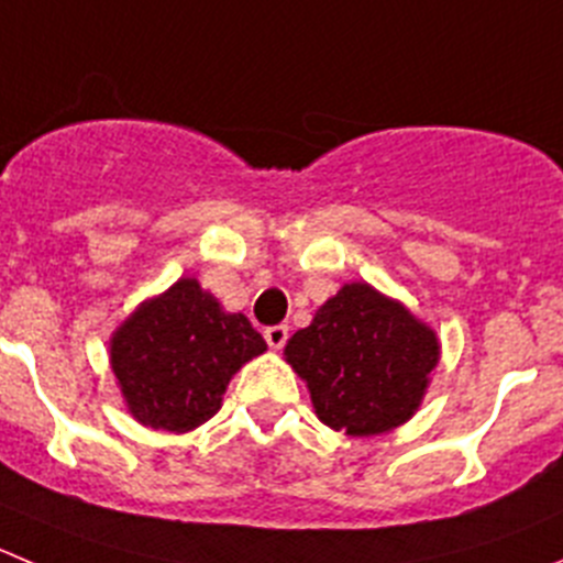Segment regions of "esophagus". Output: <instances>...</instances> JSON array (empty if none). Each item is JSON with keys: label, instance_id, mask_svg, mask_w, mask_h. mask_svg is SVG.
<instances>
[{"label": "esophagus", "instance_id": "esophagus-1", "mask_svg": "<svg viewBox=\"0 0 563 563\" xmlns=\"http://www.w3.org/2000/svg\"><path fill=\"white\" fill-rule=\"evenodd\" d=\"M287 336H290V329H287V325H267L265 329V340L273 351H282L287 342Z\"/></svg>", "mask_w": 563, "mask_h": 563}]
</instances>
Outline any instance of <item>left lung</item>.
Masks as SVG:
<instances>
[{
    "label": "left lung",
    "instance_id": "1",
    "mask_svg": "<svg viewBox=\"0 0 563 563\" xmlns=\"http://www.w3.org/2000/svg\"><path fill=\"white\" fill-rule=\"evenodd\" d=\"M439 353L437 331L367 282L342 285L285 345L318 420L347 437H378L409 422Z\"/></svg>",
    "mask_w": 563,
    "mask_h": 563
}]
</instances>
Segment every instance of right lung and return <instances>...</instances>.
<instances>
[{
  "instance_id": "1",
  "label": "right lung",
  "mask_w": 563,
  "mask_h": 563,
  "mask_svg": "<svg viewBox=\"0 0 563 563\" xmlns=\"http://www.w3.org/2000/svg\"><path fill=\"white\" fill-rule=\"evenodd\" d=\"M265 351L243 312H227L198 278L181 276L112 331L110 367L141 426L187 433L218 415L234 373Z\"/></svg>"
}]
</instances>
